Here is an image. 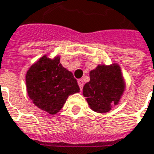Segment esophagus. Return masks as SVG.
<instances>
[{
	"label": "esophagus",
	"mask_w": 154,
	"mask_h": 154,
	"mask_svg": "<svg viewBox=\"0 0 154 154\" xmlns=\"http://www.w3.org/2000/svg\"><path fill=\"white\" fill-rule=\"evenodd\" d=\"M77 84H78V85L80 87V89L82 90L83 89V86L85 85V83H84V80L83 79H79L78 81H77Z\"/></svg>",
	"instance_id": "1"
}]
</instances>
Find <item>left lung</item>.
I'll list each match as a JSON object with an SVG mask.
<instances>
[{
  "label": "left lung",
  "mask_w": 154,
  "mask_h": 154,
  "mask_svg": "<svg viewBox=\"0 0 154 154\" xmlns=\"http://www.w3.org/2000/svg\"><path fill=\"white\" fill-rule=\"evenodd\" d=\"M125 88L119 64L97 65L90 72V82L84 86L83 95L91 110L105 113L110 112L113 105L119 104Z\"/></svg>",
  "instance_id": "obj_1"
}]
</instances>
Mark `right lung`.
<instances>
[{"label": "right lung", "mask_w": 154, "mask_h": 154, "mask_svg": "<svg viewBox=\"0 0 154 154\" xmlns=\"http://www.w3.org/2000/svg\"><path fill=\"white\" fill-rule=\"evenodd\" d=\"M27 92L35 106L54 115L63 108L69 95L79 92L77 79L60 63V57L43 56L26 74Z\"/></svg>", "instance_id": "right-lung-1"}]
</instances>
